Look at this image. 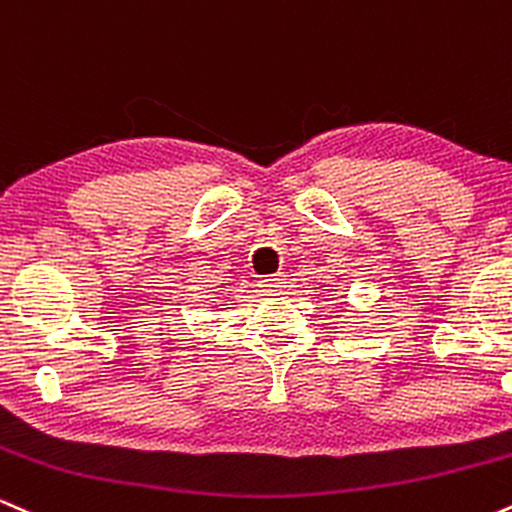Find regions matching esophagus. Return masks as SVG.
<instances>
[{
    "mask_svg": "<svg viewBox=\"0 0 512 512\" xmlns=\"http://www.w3.org/2000/svg\"><path fill=\"white\" fill-rule=\"evenodd\" d=\"M260 286H262L264 293H279V291L286 286V276H284V274L267 276V279L260 281Z\"/></svg>",
    "mask_w": 512,
    "mask_h": 512,
    "instance_id": "1",
    "label": "esophagus"
}]
</instances>
